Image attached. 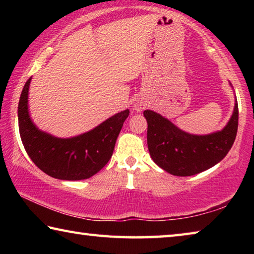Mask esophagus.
<instances>
[{
  "instance_id": "1",
  "label": "esophagus",
  "mask_w": 254,
  "mask_h": 254,
  "mask_svg": "<svg viewBox=\"0 0 254 254\" xmlns=\"http://www.w3.org/2000/svg\"><path fill=\"white\" fill-rule=\"evenodd\" d=\"M143 107H144V104L142 102L136 101V102H134V104H133V110H134L135 112H141L143 110Z\"/></svg>"
}]
</instances>
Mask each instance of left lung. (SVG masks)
Wrapping results in <instances>:
<instances>
[{"label":"left lung","instance_id":"8db88e82","mask_svg":"<svg viewBox=\"0 0 254 254\" xmlns=\"http://www.w3.org/2000/svg\"><path fill=\"white\" fill-rule=\"evenodd\" d=\"M143 115L148 122L147 141L152 160L167 173L182 177L199 174L223 160L233 145L238 132L236 98L233 113L226 126L221 131L209 134H191L183 131L151 110H145Z\"/></svg>","mask_w":254,"mask_h":254}]
</instances>
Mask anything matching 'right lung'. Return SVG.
<instances>
[{
    "mask_svg": "<svg viewBox=\"0 0 254 254\" xmlns=\"http://www.w3.org/2000/svg\"><path fill=\"white\" fill-rule=\"evenodd\" d=\"M27 80L18 106L19 131L25 151L38 168L60 180L87 179L97 174L113 154L115 142L128 117L124 110L92 130L71 137H58L40 130L29 113Z\"/></svg>",
    "mask_w": 254,
    "mask_h": 254,
    "instance_id": "obj_1",
    "label": "right lung"
}]
</instances>
